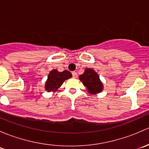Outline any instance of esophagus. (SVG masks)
<instances>
[{
    "label": "esophagus",
    "instance_id": "obj_1",
    "mask_svg": "<svg viewBox=\"0 0 149 149\" xmlns=\"http://www.w3.org/2000/svg\"><path fill=\"white\" fill-rule=\"evenodd\" d=\"M72 75H73V78H77L78 77V74H77V73H76V72H75V71L72 72Z\"/></svg>",
    "mask_w": 149,
    "mask_h": 149
}]
</instances>
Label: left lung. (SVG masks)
Masks as SVG:
<instances>
[{
  "label": "left lung",
  "mask_w": 149,
  "mask_h": 149,
  "mask_svg": "<svg viewBox=\"0 0 149 149\" xmlns=\"http://www.w3.org/2000/svg\"><path fill=\"white\" fill-rule=\"evenodd\" d=\"M79 80L83 83L90 94L96 95L103 91L102 82L100 80L98 73L93 68H86L83 74L79 76Z\"/></svg>",
  "instance_id": "1"
}]
</instances>
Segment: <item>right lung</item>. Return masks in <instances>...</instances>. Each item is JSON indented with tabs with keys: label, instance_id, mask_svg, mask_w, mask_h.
Returning a JSON list of instances; mask_svg holds the SVG:
<instances>
[{
	"label": "right lung",
	"instance_id": "add662e5",
	"mask_svg": "<svg viewBox=\"0 0 149 149\" xmlns=\"http://www.w3.org/2000/svg\"><path fill=\"white\" fill-rule=\"evenodd\" d=\"M71 77L72 74L68 70L59 72L56 69H53L48 74L47 79L45 84V89L47 92H55L58 91V88L65 80L70 79Z\"/></svg>",
	"mask_w": 149,
	"mask_h": 149
}]
</instances>
